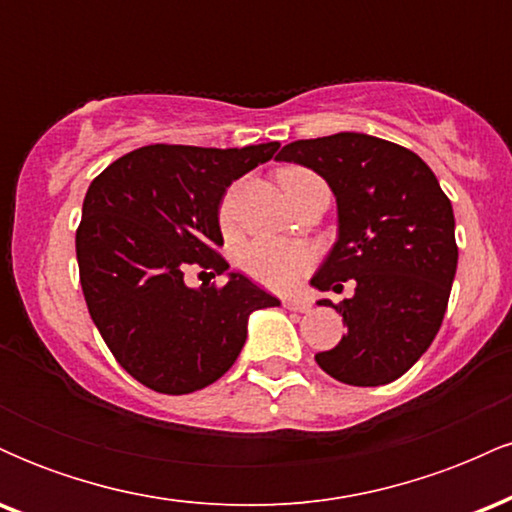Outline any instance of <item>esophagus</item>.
Listing matches in <instances>:
<instances>
[{"mask_svg":"<svg viewBox=\"0 0 512 512\" xmlns=\"http://www.w3.org/2000/svg\"><path fill=\"white\" fill-rule=\"evenodd\" d=\"M284 308L289 310H296V313H310V301H305V298H286L284 301Z\"/></svg>","mask_w":512,"mask_h":512,"instance_id":"obj_1","label":"esophagus"}]
</instances>
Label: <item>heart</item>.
I'll return each mask as SVG.
<instances>
[{"mask_svg":"<svg viewBox=\"0 0 512 512\" xmlns=\"http://www.w3.org/2000/svg\"><path fill=\"white\" fill-rule=\"evenodd\" d=\"M305 175H313V173L305 168L291 166L281 170L279 182L286 190L293 180L305 178ZM219 221L223 228L231 226L233 221L231 192L221 199ZM238 264L252 281H257V284L267 286V289H274V291H286L291 289V286L301 279L305 269L310 267V250L305 248V245L289 243V240L257 238L238 252Z\"/></svg>","mask_w":512,"mask_h":512,"instance_id":"obj_1","label":"heart"}]
</instances>
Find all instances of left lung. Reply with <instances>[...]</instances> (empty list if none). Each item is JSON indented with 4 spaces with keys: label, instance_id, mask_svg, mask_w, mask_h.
<instances>
[{
    "label": "left lung",
    "instance_id": "1",
    "mask_svg": "<svg viewBox=\"0 0 512 512\" xmlns=\"http://www.w3.org/2000/svg\"><path fill=\"white\" fill-rule=\"evenodd\" d=\"M276 158L313 168L337 197L339 240L310 284L356 281L354 296L332 305L346 334L317 366L346 385L392 383L431 346L448 308L457 269L448 195L414 151L368 134L301 139Z\"/></svg>",
    "mask_w": 512,
    "mask_h": 512
}]
</instances>
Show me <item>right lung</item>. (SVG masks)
<instances>
[{"label":"right lung","mask_w":512,"mask_h":512,"mask_svg":"<svg viewBox=\"0 0 512 512\" xmlns=\"http://www.w3.org/2000/svg\"><path fill=\"white\" fill-rule=\"evenodd\" d=\"M276 149L151 144L88 185L76 228L81 291L115 361L149 390L187 395L216 383L243 349L252 310L279 305L243 274L223 286L185 284L190 267L228 272L221 199Z\"/></svg>","instance_id":"1"}]
</instances>
